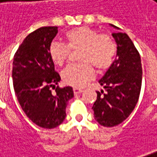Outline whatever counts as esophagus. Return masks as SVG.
Instances as JSON below:
<instances>
[{"instance_id":"obj_1","label":"esophagus","mask_w":157,"mask_h":157,"mask_svg":"<svg viewBox=\"0 0 157 157\" xmlns=\"http://www.w3.org/2000/svg\"><path fill=\"white\" fill-rule=\"evenodd\" d=\"M82 91H83V90H81V89H77V88H75V89H74V93H75V95L80 94V93H82Z\"/></svg>"}]
</instances>
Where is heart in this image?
Segmentation results:
<instances>
[{"label":"heart","mask_w":157,"mask_h":157,"mask_svg":"<svg viewBox=\"0 0 157 157\" xmlns=\"http://www.w3.org/2000/svg\"><path fill=\"white\" fill-rule=\"evenodd\" d=\"M65 44L52 42L49 46V56L57 66H62L68 57L69 50H78L82 64L68 66L62 73L64 82L75 88H82L93 79L95 67L98 71L108 69L116 54V44L111 37L99 34L88 26L76 27L67 31Z\"/></svg>","instance_id":"obj_1"}]
</instances>
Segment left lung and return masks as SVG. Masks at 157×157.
Listing matches in <instances>:
<instances>
[{"label": "left lung", "instance_id": "1", "mask_svg": "<svg viewBox=\"0 0 157 157\" xmlns=\"http://www.w3.org/2000/svg\"><path fill=\"white\" fill-rule=\"evenodd\" d=\"M113 37L117 44V58L98 81L105 91H97L92 107L96 121L106 127L118 126L131 114L138 102L142 81L140 54L132 40L119 31Z\"/></svg>", "mask_w": 157, "mask_h": 157}]
</instances>
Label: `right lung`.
I'll return each mask as SVG.
<instances>
[{"instance_id":"1","label":"right lung","mask_w":157,"mask_h":157,"mask_svg":"<svg viewBox=\"0 0 157 157\" xmlns=\"http://www.w3.org/2000/svg\"><path fill=\"white\" fill-rule=\"evenodd\" d=\"M58 33L57 26L41 27L24 38L14 56L12 78L17 100L26 116L43 128L59 126L66 118L72 87H57L60 76L54 70L49 46ZM56 88L52 93L51 88Z\"/></svg>"}]
</instances>
